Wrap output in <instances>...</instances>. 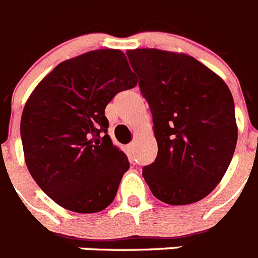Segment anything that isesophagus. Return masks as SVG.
<instances>
[{"instance_id":"obj_1","label":"esophagus","mask_w":258,"mask_h":258,"mask_svg":"<svg viewBox=\"0 0 258 258\" xmlns=\"http://www.w3.org/2000/svg\"><path fill=\"white\" fill-rule=\"evenodd\" d=\"M134 146H136V145H134V142H131V144L126 145V152L129 153V154H133Z\"/></svg>"}]
</instances>
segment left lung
I'll return each mask as SVG.
<instances>
[{
  "label": "left lung",
  "mask_w": 258,
  "mask_h": 258,
  "mask_svg": "<svg viewBox=\"0 0 258 258\" xmlns=\"http://www.w3.org/2000/svg\"><path fill=\"white\" fill-rule=\"evenodd\" d=\"M149 104L158 154L142 169L157 199L171 206L206 198L228 169L237 142L233 97L223 80L186 54L126 52Z\"/></svg>",
  "instance_id": "8db88e82"
}]
</instances>
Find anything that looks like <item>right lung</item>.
I'll list each match as a JSON object with an SVG mask.
<instances>
[{
	"label": "right lung",
	"mask_w": 258,
	"mask_h": 258,
	"mask_svg": "<svg viewBox=\"0 0 258 258\" xmlns=\"http://www.w3.org/2000/svg\"><path fill=\"white\" fill-rule=\"evenodd\" d=\"M137 78L120 50H96L61 61L23 108L21 138L30 174L66 210L93 214L116 197L129 169L106 134L105 106Z\"/></svg>",
	"instance_id": "1"
}]
</instances>
